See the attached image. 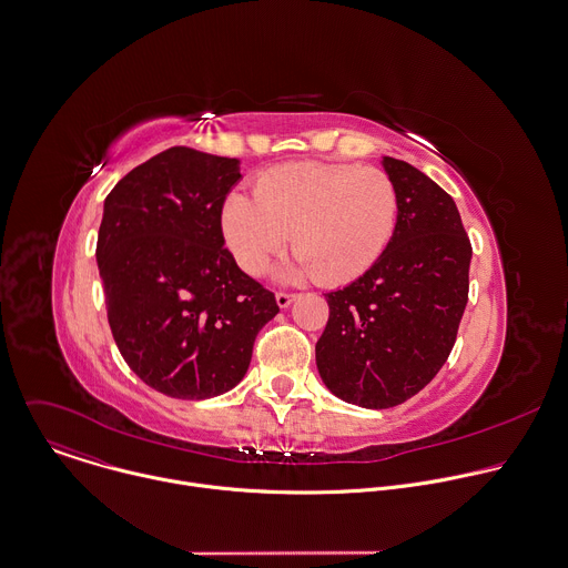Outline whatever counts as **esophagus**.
I'll list each match as a JSON object with an SVG mask.
<instances>
[{
	"instance_id": "1",
	"label": "esophagus",
	"mask_w": 568,
	"mask_h": 568,
	"mask_svg": "<svg viewBox=\"0 0 568 568\" xmlns=\"http://www.w3.org/2000/svg\"><path fill=\"white\" fill-rule=\"evenodd\" d=\"M294 298H296V294H292V292H278V294H276L278 307H290V305L294 303Z\"/></svg>"
}]
</instances>
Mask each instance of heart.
I'll use <instances>...</instances> for the list:
<instances>
[{"instance_id": "obj_1", "label": "heart", "mask_w": 568, "mask_h": 568, "mask_svg": "<svg viewBox=\"0 0 568 568\" xmlns=\"http://www.w3.org/2000/svg\"><path fill=\"white\" fill-rule=\"evenodd\" d=\"M396 223L394 181L378 168L352 163L272 168L256 179L254 196L234 190L221 207L225 243L243 272L261 274L292 234L296 252L278 274H316L323 283L365 274L387 250Z\"/></svg>"}]
</instances>
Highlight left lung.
Masks as SVG:
<instances>
[{
  "instance_id": "1",
  "label": "left lung",
  "mask_w": 568,
  "mask_h": 568,
  "mask_svg": "<svg viewBox=\"0 0 568 568\" xmlns=\"http://www.w3.org/2000/svg\"><path fill=\"white\" fill-rule=\"evenodd\" d=\"M398 192V223L383 256L325 294L316 343L325 387L349 405L389 409L447 363L469 298L471 243L456 201L418 168L383 156Z\"/></svg>"
}]
</instances>
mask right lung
<instances>
[{"label": "right lung", "instance_id": "obj_1", "mask_svg": "<svg viewBox=\"0 0 568 568\" xmlns=\"http://www.w3.org/2000/svg\"><path fill=\"white\" fill-rule=\"evenodd\" d=\"M239 159L168 148L105 196L97 239L108 323L152 389L205 400L236 387L276 298L225 250L221 207Z\"/></svg>", "mask_w": 568, "mask_h": 568}]
</instances>
